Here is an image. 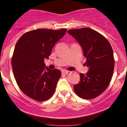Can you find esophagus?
<instances>
[{
    "label": "esophagus",
    "instance_id": "esophagus-1",
    "mask_svg": "<svg viewBox=\"0 0 127 127\" xmlns=\"http://www.w3.org/2000/svg\"><path fill=\"white\" fill-rule=\"evenodd\" d=\"M68 70H63L62 71V73L63 75H65V74L68 73Z\"/></svg>",
    "mask_w": 127,
    "mask_h": 127
}]
</instances>
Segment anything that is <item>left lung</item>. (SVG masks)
I'll list each match as a JSON object with an SVG mask.
<instances>
[{
    "mask_svg": "<svg viewBox=\"0 0 127 127\" xmlns=\"http://www.w3.org/2000/svg\"><path fill=\"white\" fill-rule=\"evenodd\" d=\"M67 33L82 48L87 59L85 65L88 67L86 75H79L80 81L74 85V91L84 99L95 98L108 87L113 75L115 59L111 45L104 36L90 28L72 29Z\"/></svg>",
    "mask_w": 127,
    "mask_h": 127,
    "instance_id": "left-lung-1",
    "label": "left lung"
}]
</instances>
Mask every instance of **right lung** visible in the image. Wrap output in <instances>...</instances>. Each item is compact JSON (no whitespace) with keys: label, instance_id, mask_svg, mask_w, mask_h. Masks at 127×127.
<instances>
[{"label":"right lung","instance_id":"right-lung-1","mask_svg":"<svg viewBox=\"0 0 127 127\" xmlns=\"http://www.w3.org/2000/svg\"><path fill=\"white\" fill-rule=\"evenodd\" d=\"M67 29H39L26 32L16 43L11 60L12 70L19 88L25 95L38 101L53 95L61 76L59 70L45 69L55 43Z\"/></svg>","mask_w":127,"mask_h":127}]
</instances>
